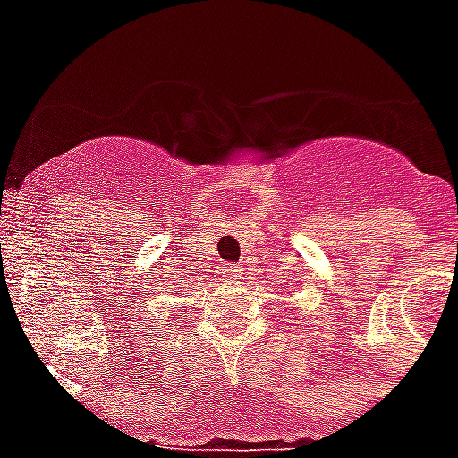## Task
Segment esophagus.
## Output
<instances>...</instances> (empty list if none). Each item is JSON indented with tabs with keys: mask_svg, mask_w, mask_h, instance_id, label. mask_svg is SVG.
<instances>
[{
	"mask_svg": "<svg viewBox=\"0 0 458 458\" xmlns=\"http://www.w3.org/2000/svg\"><path fill=\"white\" fill-rule=\"evenodd\" d=\"M218 273H221V278H225V280H237V278H240V268H237L235 264H225V261H223V264L218 266Z\"/></svg>",
	"mask_w": 458,
	"mask_h": 458,
	"instance_id": "esophagus-1",
	"label": "esophagus"
}]
</instances>
